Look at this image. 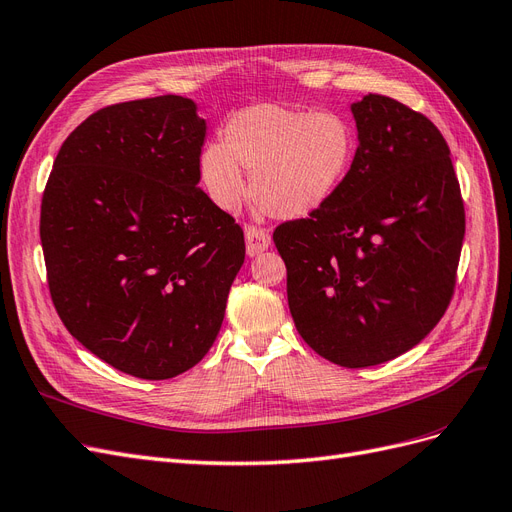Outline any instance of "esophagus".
<instances>
[{"label":"esophagus","instance_id":"1","mask_svg":"<svg viewBox=\"0 0 512 512\" xmlns=\"http://www.w3.org/2000/svg\"><path fill=\"white\" fill-rule=\"evenodd\" d=\"M244 238H246V255H249V257H255V255L263 253L272 242L266 229L253 227V225L244 229Z\"/></svg>","mask_w":512,"mask_h":512}]
</instances>
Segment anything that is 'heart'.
Listing matches in <instances>:
<instances>
[{"label":"heart","mask_w":512,"mask_h":512,"mask_svg":"<svg viewBox=\"0 0 512 512\" xmlns=\"http://www.w3.org/2000/svg\"><path fill=\"white\" fill-rule=\"evenodd\" d=\"M357 131L340 112L257 104L227 123L225 142L202 148L200 178L214 206L234 212L251 172L255 202L276 219H300L340 191L357 157Z\"/></svg>","instance_id":"1"}]
</instances>
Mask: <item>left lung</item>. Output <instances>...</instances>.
Returning <instances> with one entry per match:
<instances>
[{"label":"left lung","instance_id":"8db88e82","mask_svg":"<svg viewBox=\"0 0 512 512\" xmlns=\"http://www.w3.org/2000/svg\"><path fill=\"white\" fill-rule=\"evenodd\" d=\"M357 157L308 219L276 227L300 336L344 368L417 346L447 310L466 232L451 151L438 127L385 95L351 104Z\"/></svg>","mask_w":512,"mask_h":512}]
</instances>
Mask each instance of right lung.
<instances>
[{"instance_id":"1","label":"right lung","mask_w":512,"mask_h":512,"mask_svg":"<svg viewBox=\"0 0 512 512\" xmlns=\"http://www.w3.org/2000/svg\"><path fill=\"white\" fill-rule=\"evenodd\" d=\"M206 129L180 95L97 110L61 144L42 197L48 289L63 325L146 381L202 361L244 263L240 225L197 187Z\"/></svg>"}]
</instances>
